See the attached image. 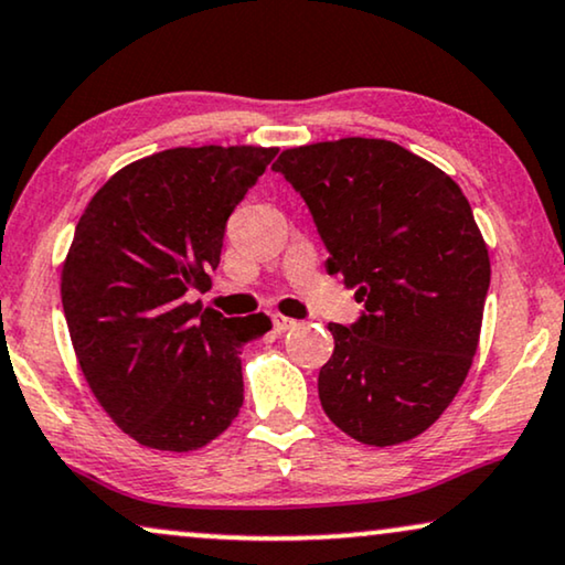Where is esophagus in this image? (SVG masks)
Listing matches in <instances>:
<instances>
[{"label":"esophagus","mask_w":565,"mask_h":565,"mask_svg":"<svg viewBox=\"0 0 565 565\" xmlns=\"http://www.w3.org/2000/svg\"><path fill=\"white\" fill-rule=\"evenodd\" d=\"M270 322H274V330H276V333H287V330L297 328V320L284 318V315H274V318H270Z\"/></svg>","instance_id":"obj_1"}]
</instances>
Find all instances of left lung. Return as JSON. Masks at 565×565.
<instances>
[{
	"instance_id": "8db88e82",
	"label": "left lung",
	"mask_w": 565,
	"mask_h": 565,
	"mask_svg": "<svg viewBox=\"0 0 565 565\" xmlns=\"http://www.w3.org/2000/svg\"><path fill=\"white\" fill-rule=\"evenodd\" d=\"M274 170L310 209L328 274L364 302L349 328L328 326L322 411L361 445L424 434L468 377L491 284L468 199L447 172L385 139L295 147Z\"/></svg>"
}]
</instances>
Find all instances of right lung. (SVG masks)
Wrapping results in <instances>:
<instances>
[{
    "label": "right lung",
    "instance_id": "add662e5",
    "mask_svg": "<svg viewBox=\"0 0 565 565\" xmlns=\"http://www.w3.org/2000/svg\"><path fill=\"white\" fill-rule=\"evenodd\" d=\"M276 147H175L118 170L79 216L62 305L79 370L131 439L191 452L243 408L239 349L266 315L224 318L185 295L220 266L224 227Z\"/></svg>",
    "mask_w": 565,
    "mask_h": 565
}]
</instances>
